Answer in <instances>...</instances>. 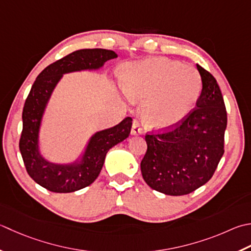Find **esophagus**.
<instances>
[{
  "label": "esophagus",
  "instance_id": "obj_1",
  "mask_svg": "<svg viewBox=\"0 0 251 251\" xmlns=\"http://www.w3.org/2000/svg\"><path fill=\"white\" fill-rule=\"evenodd\" d=\"M130 132H131V135H141L142 134V128L140 127V124L138 121L132 122Z\"/></svg>",
  "mask_w": 251,
  "mask_h": 251
}]
</instances>
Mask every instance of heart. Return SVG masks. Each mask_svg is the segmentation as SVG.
<instances>
[{
	"instance_id": "b5f03b06",
	"label": "heart",
	"mask_w": 251,
	"mask_h": 251,
	"mask_svg": "<svg viewBox=\"0 0 251 251\" xmlns=\"http://www.w3.org/2000/svg\"><path fill=\"white\" fill-rule=\"evenodd\" d=\"M123 91L142 103V121L151 130L163 131L179 125L197 103L201 78L194 67L165 57H148L123 65Z\"/></svg>"
}]
</instances>
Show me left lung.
<instances>
[{
  "mask_svg": "<svg viewBox=\"0 0 251 251\" xmlns=\"http://www.w3.org/2000/svg\"><path fill=\"white\" fill-rule=\"evenodd\" d=\"M202 90L190 114L169 131L146 135L141 174L152 189L169 196L193 193L212 177L224 153L227 114L215 78L197 64Z\"/></svg>",
  "mask_w": 251,
  "mask_h": 251,
  "instance_id": "left-lung-1",
  "label": "left lung"
}]
</instances>
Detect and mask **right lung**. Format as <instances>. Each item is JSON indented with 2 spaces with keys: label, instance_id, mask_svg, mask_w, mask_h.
Here are the masks:
<instances>
[{
  "label": "right lung",
  "instance_id": "obj_1",
  "mask_svg": "<svg viewBox=\"0 0 251 251\" xmlns=\"http://www.w3.org/2000/svg\"><path fill=\"white\" fill-rule=\"evenodd\" d=\"M117 57L105 49H82L64 56L44 68L33 82L23 110V131L19 150L29 176L53 193H73L92 184L99 176L105 155L112 147L130 134L131 117H126L111 128L97 131L81 159L70 164H56L46 160L39 150V131L49 100L64 74L99 70L104 63Z\"/></svg>",
  "mask_w": 251,
  "mask_h": 251
}]
</instances>
